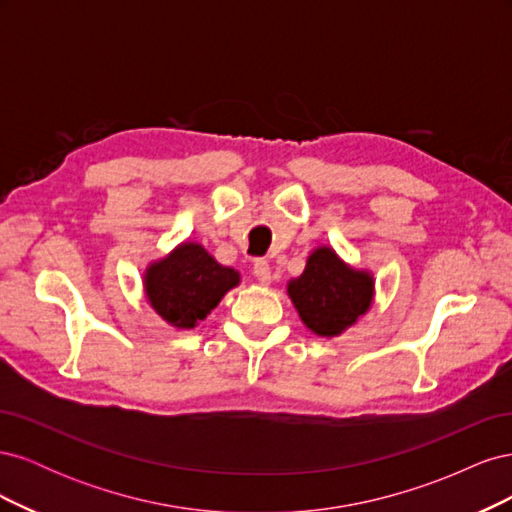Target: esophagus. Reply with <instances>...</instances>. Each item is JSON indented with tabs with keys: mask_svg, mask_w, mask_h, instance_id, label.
<instances>
[{
	"mask_svg": "<svg viewBox=\"0 0 512 512\" xmlns=\"http://www.w3.org/2000/svg\"><path fill=\"white\" fill-rule=\"evenodd\" d=\"M254 275L262 286H269L271 284V265H269V262L267 260H256L254 262Z\"/></svg>",
	"mask_w": 512,
	"mask_h": 512,
	"instance_id": "esophagus-1",
	"label": "esophagus"
}]
</instances>
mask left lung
Returning a JSON list of instances; mask_svg holds the SVG:
<instances>
[{
    "label": "left lung",
    "instance_id": "8db88e82",
    "mask_svg": "<svg viewBox=\"0 0 512 512\" xmlns=\"http://www.w3.org/2000/svg\"><path fill=\"white\" fill-rule=\"evenodd\" d=\"M286 294L305 327L320 337H337L354 327L374 305L376 280L369 269H356L331 245H318L307 256Z\"/></svg>",
    "mask_w": 512,
    "mask_h": 512
}]
</instances>
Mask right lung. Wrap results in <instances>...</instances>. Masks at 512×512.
<instances>
[{"label":"right lung","mask_w":512,"mask_h":512,"mask_svg":"<svg viewBox=\"0 0 512 512\" xmlns=\"http://www.w3.org/2000/svg\"><path fill=\"white\" fill-rule=\"evenodd\" d=\"M241 284V273L224 267L203 245L181 241L143 271L145 299L175 329H194Z\"/></svg>","instance_id":"right-lung-1"}]
</instances>
